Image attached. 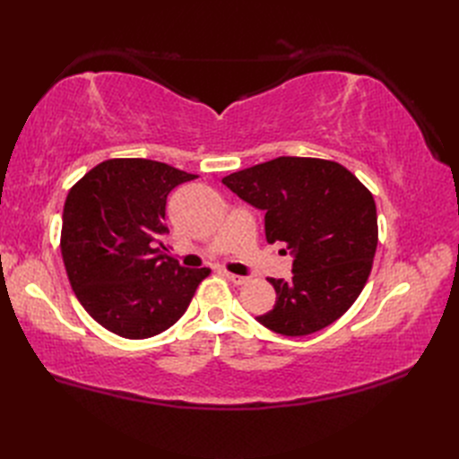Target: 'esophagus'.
<instances>
[{"mask_svg":"<svg viewBox=\"0 0 459 459\" xmlns=\"http://www.w3.org/2000/svg\"><path fill=\"white\" fill-rule=\"evenodd\" d=\"M224 275L228 277V280L235 285H243L248 281V277H243V275H235V273H230V272H224Z\"/></svg>","mask_w":459,"mask_h":459,"instance_id":"esophagus-1","label":"esophagus"}]
</instances>
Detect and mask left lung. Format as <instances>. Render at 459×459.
Segmentation results:
<instances>
[{"mask_svg": "<svg viewBox=\"0 0 459 459\" xmlns=\"http://www.w3.org/2000/svg\"><path fill=\"white\" fill-rule=\"evenodd\" d=\"M221 184L266 212L268 243L280 241L293 255V277L268 280L275 304L258 322L287 337L337 322L362 293L377 248L369 189L342 164L310 157H277Z\"/></svg>", "mask_w": 459, "mask_h": 459, "instance_id": "8db88e82", "label": "left lung"}]
</instances>
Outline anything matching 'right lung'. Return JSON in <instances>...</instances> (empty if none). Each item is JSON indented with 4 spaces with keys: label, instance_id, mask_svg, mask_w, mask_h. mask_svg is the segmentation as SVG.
<instances>
[{
    "label": "right lung",
    "instance_id": "1",
    "mask_svg": "<svg viewBox=\"0 0 459 459\" xmlns=\"http://www.w3.org/2000/svg\"><path fill=\"white\" fill-rule=\"evenodd\" d=\"M195 174L149 159L97 164L68 191L61 255L76 299L97 324L147 339L187 310L208 268H184L160 251L166 197Z\"/></svg>",
    "mask_w": 459,
    "mask_h": 459
}]
</instances>
